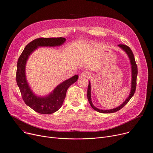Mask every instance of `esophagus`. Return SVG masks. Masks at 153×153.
I'll list each match as a JSON object with an SVG mask.
<instances>
[{"instance_id": "1", "label": "esophagus", "mask_w": 153, "mask_h": 153, "mask_svg": "<svg viewBox=\"0 0 153 153\" xmlns=\"http://www.w3.org/2000/svg\"><path fill=\"white\" fill-rule=\"evenodd\" d=\"M80 76H81L82 77H86V78H88V77H89L91 76V74H90V73H89L88 71H83V72L81 74Z\"/></svg>"}]
</instances>
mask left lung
<instances>
[{
    "mask_svg": "<svg viewBox=\"0 0 153 153\" xmlns=\"http://www.w3.org/2000/svg\"><path fill=\"white\" fill-rule=\"evenodd\" d=\"M118 46L120 47H121L123 50H124L126 53L128 55V58L130 60V63L131 65V71H132V79H131V91H130V94L129 95V96L128 97V98L125 100L124 102L120 105V106L113 109H110V110H101L99 109H97V108H95L91 101V83L90 82H89V85H88V91H87V97H88V100L89 101V103L91 105V106L92 107V108L93 109H94L95 111L100 112V113H103V114H111V113H114V112H116L118 111H120V109H121L129 101V100L131 99V98L133 96L135 91H136V79H137V65L136 64V61H135V59L133 55V53L132 52L131 50L130 49V48L124 44H119Z\"/></svg>",
    "mask_w": 153,
    "mask_h": 153,
    "instance_id": "8db88e82",
    "label": "left lung"
}]
</instances>
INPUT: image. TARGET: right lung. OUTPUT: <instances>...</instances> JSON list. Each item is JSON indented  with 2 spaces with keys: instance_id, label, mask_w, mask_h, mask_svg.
Returning <instances> with one entry per match:
<instances>
[{
  "instance_id": "right-lung-1",
  "label": "right lung",
  "mask_w": 153,
  "mask_h": 153,
  "mask_svg": "<svg viewBox=\"0 0 153 153\" xmlns=\"http://www.w3.org/2000/svg\"><path fill=\"white\" fill-rule=\"evenodd\" d=\"M65 38H39L30 42L24 48L17 61L16 81L22 98L26 105L41 114H51L58 111L62 106L69 86L77 81L79 76L75 75L59 84L46 97L36 96L30 89L26 79L25 65L30 55L41 46H57L62 45Z\"/></svg>"
}]
</instances>
